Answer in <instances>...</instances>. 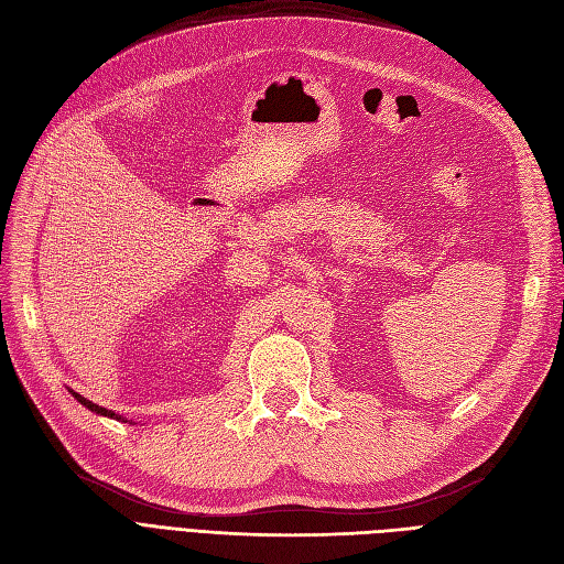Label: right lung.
Returning <instances> with one entry per match:
<instances>
[{"label":"right lung","instance_id":"right-lung-1","mask_svg":"<svg viewBox=\"0 0 564 564\" xmlns=\"http://www.w3.org/2000/svg\"><path fill=\"white\" fill-rule=\"evenodd\" d=\"M73 392V398L82 404V406H87L89 409V412H94V414H98V416H108V419H115V421H124L127 423V419L122 416V414H115L112 412V409H106V406H98V404H94L91 400H87V398H82L79 395V392H75V390H70ZM135 423V421H133Z\"/></svg>","mask_w":564,"mask_h":564}]
</instances>
